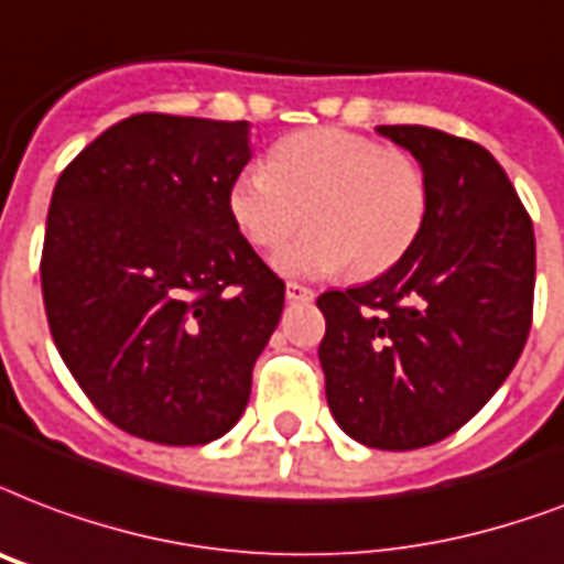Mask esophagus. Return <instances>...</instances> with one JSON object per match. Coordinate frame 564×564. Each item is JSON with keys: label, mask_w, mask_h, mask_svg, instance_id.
<instances>
[{"label": "esophagus", "mask_w": 564, "mask_h": 564, "mask_svg": "<svg viewBox=\"0 0 564 564\" xmlns=\"http://www.w3.org/2000/svg\"><path fill=\"white\" fill-rule=\"evenodd\" d=\"M286 301H313L311 286H301V283L290 281L286 283Z\"/></svg>", "instance_id": "esophagus-1"}]
</instances>
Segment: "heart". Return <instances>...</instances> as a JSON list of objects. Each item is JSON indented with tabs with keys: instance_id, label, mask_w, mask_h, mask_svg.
Segmentation results:
<instances>
[{
	"instance_id": "heart-1",
	"label": "heart",
	"mask_w": 564,
	"mask_h": 564,
	"mask_svg": "<svg viewBox=\"0 0 564 564\" xmlns=\"http://www.w3.org/2000/svg\"><path fill=\"white\" fill-rule=\"evenodd\" d=\"M227 209L260 251L281 248L304 221L311 230L278 253V269L322 278L343 269L376 278L411 251L425 225L423 167L402 150L349 129H301L272 144L265 165L230 183Z\"/></svg>"
}]
</instances>
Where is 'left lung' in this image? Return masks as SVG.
<instances>
[{
    "instance_id": "left-lung-1",
    "label": "left lung",
    "mask_w": 564,
    "mask_h": 564,
    "mask_svg": "<svg viewBox=\"0 0 564 564\" xmlns=\"http://www.w3.org/2000/svg\"><path fill=\"white\" fill-rule=\"evenodd\" d=\"M429 192L411 251L381 278L322 292L319 364L339 429L372 449L458 432L509 378L532 325L535 234L500 162L429 127H378Z\"/></svg>"
}]
</instances>
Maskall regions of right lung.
<instances>
[{"mask_svg": "<svg viewBox=\"0 0 564 564\" xmlns=\"http://www.w3.org/2000/svg\"><path fill=\"white\" fill-rule=\"evenodd\" d=\"M248 120L132 115L64 167L43 236L55 349L106 420L153 444L221 437L251 397L283 281L227 209Z\"/></svg>", "mask_w": 564, "mask_h": 564, "instance_id": "1", "label": "right lung"}]
</instances>
